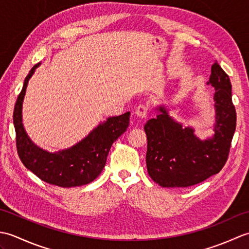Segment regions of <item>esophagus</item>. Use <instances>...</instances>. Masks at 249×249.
<instances>
[{
    "label": "esophagus",
    "mask_w": 249,
    "mask_h": 249,
    "mask_svg": "<svg viewBox=\"0 0 249 249\" xmlns=\"http://www.w3.org/2000/svg\"><path fill=\"white\" fill-rule=\"evenodd\" d=\"M149 112V107L146 105H139L138 107L135 109V114L140 119H145Z\"/></svg>",
    "instance_id": "34e87169"
}]
</instances>
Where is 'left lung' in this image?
I'll use <instances>...</instances> for the list:
<instances>
[{
    "label": "left lung",
    "mask_w": 249,
    "mask_h": 249,
    "mask_svg": "<svg viewBox=\"0 0 249 249\" xmlns=\"http://www.w3.org/2000/svg\"><path fill=\"white\" fill-rule=\"evenodd\" d=\"M206 84L215 89L214 135L201 140L192 126L184 127L157 106L155 119L144 125L147 138L146 168L153 181L162 187H188L218 173L227 161L236 126L229 76L217 62Z\"/></svg>",
    "instance_id": "obj_1"
}]
</instances>
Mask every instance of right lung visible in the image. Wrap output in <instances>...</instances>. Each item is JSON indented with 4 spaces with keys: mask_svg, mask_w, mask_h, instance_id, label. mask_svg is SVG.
I'll use <instances>...</instances> for the list:
<instances>
[{
    "mask_svg": "<svg viewBox=\"0 0 249 249\" xmlns=\"http://www.w3.org/2000/svg\"><path fill=\"white\" fill-rule=\"evenodd\" d=\"M39 65L40 63H37L33 66L24 79L22 89L15 105L14 126L18 155L25 168L44 182L60 187L87 185L102 173L111 145L128 127L130 112L110 116L68 149L53 153L43 150L31 140L22 123V105L26 88Z\"/></svg>",
    "mask_w": 249,
    "mask_h": 249,
    "instance_id": "obj_1",
    "label": "right lung"
}]
</instances>
